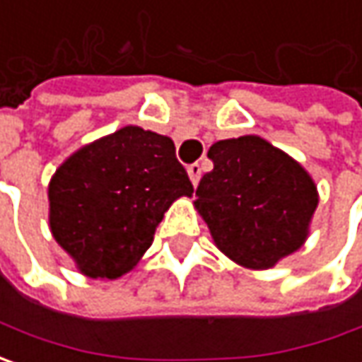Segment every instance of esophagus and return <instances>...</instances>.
Segmentation results:
<instances>
[{
	"label": "esophagus",
	"instance_id": "obj_1",
	"mask_svg": "<svg viewBox=\"0 0 362 362\" xmlns=\"http://www.w3.org/2000/svg\"><path fill=\"white\" fill-rule=\"evenodd\" d=\"M187 175H189V179H191V183H193V185H197V183H199V179H202V165H199V163L189 165Z\"/></svg>",
	"mask_w": 362,
	"mask_h": 362
}]
</instances>
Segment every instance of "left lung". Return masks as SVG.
I'll list each match as a JSON object with an SVG mask.
<instances>
[{"label": "left lung", "instance_id": "left-lung-1", "mask_svg": "<svg viewBox=\"0 0 362 362\" xmlns=\"http://www.w3.org/2000/svg\"><path fill=\"white\" fill-rule=\"evenodd\" d=\"M214 171L195 191V209L221 254L247 270H268L310 235L318 189L310 173L257 134L217 141Z\"/></svg>", "mask_w": 362, "mask_h": 362}]
</instances>
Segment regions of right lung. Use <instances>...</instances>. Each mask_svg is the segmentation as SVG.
<instances>
[{
	"label": "right lung",
	"mask_w": 362,
	"mask_h": 362,
	"mask_svg": "<svg viewBox=\"0 0 362 362\" xmlns=\"http://www.w3.org/2000/svg\"><path fill=\"white\" fill-rule=\"evenodd\" d=\"M191 195L173 141L127 124L80 146L52 175L49 231L80 274L117 280L145 256L173 202Z\"/></svg>",
	"instance_id": "obj_1"
}]
</instances>
